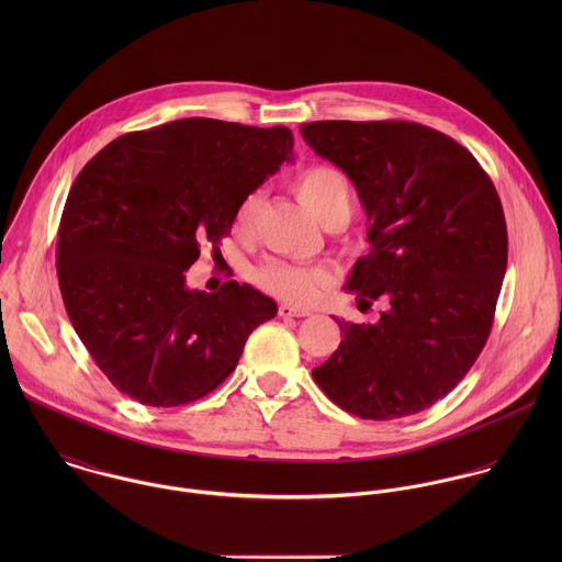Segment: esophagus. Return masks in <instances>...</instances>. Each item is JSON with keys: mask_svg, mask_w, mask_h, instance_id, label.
<instances>
[{"mask_svg": "<svg viewBox=\"0 0 562 562\" xmlns=\"http://www.w3.org/2000/svg\"><path fill=\"white\" fill-rule=\"evenodd\" d=\"M312 312L310 310H303V307H294V305H279V316L281 318H305L310 316Z\"/></svg>", "mask_w": 562, "mask_h": 562, "instance_id": "obj_1", "label": "esophagus"}]
</instances>
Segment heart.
Listing matches in <instances>:
<instances>
[{
    "label": "heart",
    "mask_w": 562,
    "mask_h": 562,
    "mask_svg": "<svg viewBox=\"0 0 562 562\" xmlns=\"http://www.w3.org/2000/svg\"><path fill=\"white\" fill-rule=\"evenodd\" d=\"M292 190L296 199L321 221L324 227L333 223H346L352 212V190L346 175L333 166L316 164L301 170ZM261 210V196L248 194L236 210L234 229L240 236H248L255 227V221ZM250 279L263 292L290 301L307 303L316 292L326 285L328 274L322 268L288 263L281 259H266L250 270Z\"/></svg>",
    "instance_id": "1"
}]
</instances>
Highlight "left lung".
I'll return each instance as SVG.
<instances>
[{
	"mask_svg": "<svg viewBox=\"0 0 562 562\" xmlns=\"http://www.w3.org/2000/svg\"><path fill=\"white\" fill-rule=\"evenodd\" d=\"M305 143L341 168L368 214L366 257L346 290L374 324L335 318L344 339L314 381L344 411L398 419L450 394L493 326L508 259L499 196L450 136L408 121H314Z\"/></svg>",
	"mask_w": 562,
	"mask_h": 562,
	"instance_id": "obj_1",
	"label": "left lung"
}]
</instances>
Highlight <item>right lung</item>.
Returning <instances> with one entry per match:
<instances>
[{
    "mask_svg": "<svg viewBox=\"0 0 562 562\" xmlns=\"http://www.w3.org/2000/svg\"><path fill=\"white\" fill-rule=\"evenodd\" d=\"M288 127L179 119L123 134L81 168L58 229L63 301L81 344L125 396L181 406L214 392L248 335L277 316L259 290L186 285L201 241L232 232L236 210L283 161Z\"/></svg>",
    "mask_w": 562,
    "mask_h": 562,
    "instance_id": "right-lung-1",
    "label": "right lung"
}]
</instances>
